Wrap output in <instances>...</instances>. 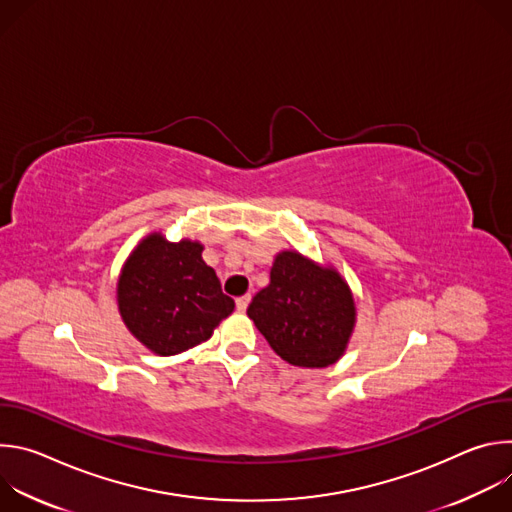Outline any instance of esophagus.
<instances>
[{
	"label": "esophagus",
	"mask_w": 512,
	"mask_h": 512,
	"mask_svg": "<svg viewBox=\"0 0 512 512\" xmlns=\"http://www.w3.org/2000/svg\"><path fill=\"white\" fill-rule=\"evenodd\" d=\"M249 302H251V298H249V296H241V298H237V300H235L237 310H239V312H245V310H247V306H249Z\"/></svg>",
	"instance_id": "34e87169"
}]
</instances>
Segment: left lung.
Masks as SVG:
<instances>
[{"label": "left lung", "mask_w": 512, "mask_h": 512, "mask_svg": "<svg viewBox=\"0 0 512 512\" xmlns=\"http://www.w3.org/2000/svg\"><path fill=\"white\" fill-rule=\"evenodd\" d=\"M247 316L285 362L324 369L346 352L356 304L346 279L298 251L273 259L269 285L253 298Z\"/></svg>", "instance_id": "left-lung-1"}]
</instances>
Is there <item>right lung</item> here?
I'll return each mask as SVG.
<instances>
[{
	"mask_svg": "<svg viewBox=\"0 0 512 512\" xmlns=\"http://www.w3.org/2000/svg\"><path fill=\"white\" fill-rule=\"evenodd\" d=\"M202 243H170L160 231L143 237L125 259L117 279V306L137 342L158 356L180 354L206 342L233 314Z\"/></svg>",
	"mask_w": 512,
	"mask_h": 512,
	"instance_id": "add662e5",
	"label": "right lung"
}]
</instances>
